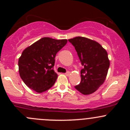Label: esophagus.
<instances>
[{
    "instance_id": "esophagus-1",
    "label": "esophagus",
    "mask_w": 130,
    "mask_h": 130,
    "mask_svg": "<svg viewBox=\"0 0 130 130\" xmlns=\"http://www.w3.org/2000/svg\"><path fill=\"white\" fill-rule=\"evenodd\" d=\"M70 72L68 71V72H67L66 73H65V75H66L67 76H69V75H70Z\"/></svg>"
}]
</instances>
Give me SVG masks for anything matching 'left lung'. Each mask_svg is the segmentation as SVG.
I'll return each instance as SVG.
<instances>
[{
	"mask_svg": "<svg viewBox=\"0 0 130 130\" xmlns=\"http://www.w3.org/2000/svg\"><path fill=\"white\" fill-rule=\"evenodd\" d=\"M77 52L83 69L81 82L75 89L84 95L94 93L105 81L109 60L106 50L97 41L85 37L69 39Z\"/></svg>",
	"mask_w": 130,
	"mask_h": 130,
	"instance_id": "8db88e82",
	"label": "left lung"
}]
</instances>
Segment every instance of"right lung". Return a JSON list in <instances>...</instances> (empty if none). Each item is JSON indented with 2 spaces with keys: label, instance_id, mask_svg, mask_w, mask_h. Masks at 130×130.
I'll return each mask as SVG.
<instances>
[{
  "label": "right lung",
  "instance_id": "obj_1",
  "mask_svg": "<svg viewBox=\"0 0 130 130\" xmlns=\"http://www.w3.org/2000/svg\"><path fill=\"white\" fill-rule=\"evenodd\" d=\"M67 43L65 39L44 37L24 50L18 66L21 78L27 87L41 93L54 85L58 77L53 70L55 58Z\"/></svg>",
  "mask_w": 130,
  "mask_h": 130
}]
</instances>
